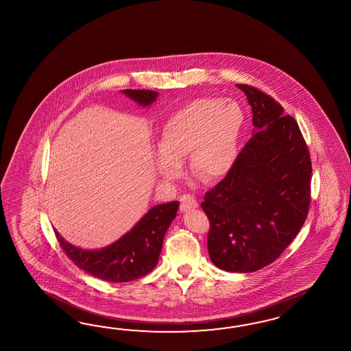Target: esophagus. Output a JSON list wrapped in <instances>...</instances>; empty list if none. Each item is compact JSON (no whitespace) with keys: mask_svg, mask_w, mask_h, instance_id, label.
I'll return each instance as SVG.
<instances>
[{"mask_svg":"<svg viewBox=\"0 0 351 351\" xmlns=\"http://www.w3.org/2000/svg\"><path fill=\"white\" fill-rule=\"evenodd\" d=\"M197 208V200L191 195H182L180 197V210L181 212H188L191 209Z\"/></svg>","mask_w":351,"mask_h":351,"instance_id":"obj_1","label":"esophagus"}]
</instances>
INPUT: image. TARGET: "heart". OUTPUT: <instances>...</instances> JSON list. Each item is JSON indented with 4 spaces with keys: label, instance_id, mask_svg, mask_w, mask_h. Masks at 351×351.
<instances>
[{
    "label": "heart",
    "instance_id": "obj_1",
    "mask_svg": "<svg viewBox=\"0 0 351 351\" xmlns=\"http://www.w3.org/2000/svg\"><path fill=\"white\" fill-rule=\"evenodd\" d=\"M245 124L239 104L219 97H199L173 112L161 130L156 171L163 180L179 179L189 158L193 176L215 182L231 171Z\"/></svg>",
    "mask_w": 351,
    "mask_h": 351
}]
</instances>
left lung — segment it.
<instances>
[{
  "mask_svg": "<svg viewBox=\"0 0 351 351\" xmlns=\"http://www.w3.org/2000/svg\"><path fill=\"white\" fill-rule=\"evenodd\" d=\"M237 87L251 106L254 134L202 208L214 265L254 273L280 256L306 221L312 163L297 121L282 105L256 87Z\"/></svg>",
  "mask_w": 351,
  "mask_h": 351,
  "instance_id": "left-lung-1",
  "label": "left lung"
}]
</instances>
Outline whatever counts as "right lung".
I'll return each instance as SVG.
<instances>
[{"label":"right lung","instance_id":"obj_1","mask_svg":"<svg viewBox=\"0 0 351 351\" xmlns=\"http://www.w3.org/2000/svg\"><path fill=\"white\" fill-rule=\"evenodd\" d=\"M121 93L141 106H149L158 96L152 90L128 88ZM178 209L179 202L154 206L130 231L100 250L76 247L54 232L66 255L86 273L105 282H132L151 273L157 265L165 234Z\"/></svg>","mask_w":351,"mask_h":351}]
</instances>
